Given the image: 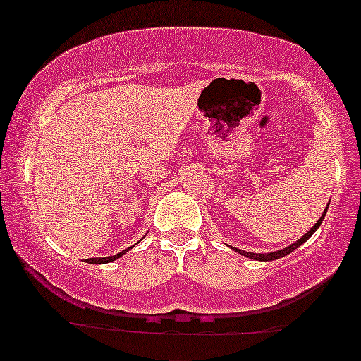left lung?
Instances as JSON below:
<instances>
[{"label": "left lung", "mask_w": 361, "mask_h": 361, "mask_svg": "<svg viewBox=\"0 0 361 361\" xmlns=\"http://www.w3.org/2000/svg\"><path fill=\"white\" fill-rule=\"evenodd\" d=\"M328 206H330V202H328L326 204V209H324L323 212V215L319 216V220H317L316 224H314L312 227H310L309 231H307L305 234H303L302 238H300V240H296L295 243H291L289 245V247H286V248H281V250H275V252H264V254H254V252H245V250H240V248H236V247H231L233 248L234 252H238V254H241V255H245V257H248V259H254V261H275V259H281V257H284V255H288V254H291L293 250H296V248L300 247V245H303L305 243L307 240H309L310 236H312L314 233H316L317 229H319V226L321 224H323V219H324V215H326V212H328Z\"/></svg>", "instance_id": "8db88e82"}]
</instances>
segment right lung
I'll return each instance as SVG.
<instances>
[{
  "label": "right lung",
  "mask_w": 361,
  "mask_h": 361,
  "mask_svg": "<svg viewBox=\"0 0 361 361\" xmlns=\"http://www.w3.org/2000/svg\"><path fill=\"white\" fill-rule=\"evenodd\" d=\"M132 247H134V245H132ZM132 247L125 248V250L118 252V254H114V255H107V257H90V259H86V262H90V264H106V262L116 261V259H120L121 255L125 254V252H128V250H130Z\"/></svg>",
  "instance_id": "add662e5"
}]
</instances>
